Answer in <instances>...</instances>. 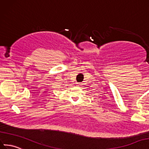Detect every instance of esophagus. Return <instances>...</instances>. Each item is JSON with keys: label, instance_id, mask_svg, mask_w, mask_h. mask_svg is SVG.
I'll return each instance as SVG.
<instances>
[{"label": "esophagus", "instance_id": "34e87169", "mask_svg": "<svg viewBox=\"0 0 149 149\" xmlns=\"http://www.w3.org/2000/svg\"><path fill=\"white\" fill-rule=\"evenodd\" d=\"M80 85V83H77V86H79Z\"/></svg>", "mask_w": 149, "mask_h": 149}]
</instances>
